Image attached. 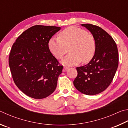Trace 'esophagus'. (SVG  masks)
<instances>
[{
    "label": "esophagus",
    "mask_w": 128,
    "mask_h": 128,
    "mask_svg": "<svg viewBox=\"0 0 128 128\" xmlns=\"http://www.w3.org/2000/svg\"><path fill=\"white\" fill-rule=\"evenodd\" d=\"M68 68H68V67H66V66L64 67V68H63V71H64V72H66V71L68 70Z\"/></svg>",
    "instance_id": "1"
}]
</instances>
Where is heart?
I'll use <instances>...</instances> for the list:
<instances>
[{"label": "heart", "mask_w": 128, "mask_h": 128, "mask_svg": "<svg viewBox=\"0 0 128 128\" xmlns=\"http://www.w3.org/2000/svg\"><path fill=\"white\" fill-rule=\"evenodd\" d=\"M52 54L60 60L68 53L70 54L62 60L65 65H75L82 61H90L94 56L96 40L93 36L80 28L71 26L62 31L59 37L52 38L48 42Z\"/></svg>", "instance_id": "1"}]
</instances>
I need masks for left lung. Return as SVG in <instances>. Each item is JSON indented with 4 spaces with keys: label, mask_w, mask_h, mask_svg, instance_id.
I'll return each instance as SVG.
<instances>
[{
    "label": "left lung",
    "mask_w": 128,
    "mask_h": 128,
    "mask_svg": "<svg viewBox=\"0 0 128 128\" xmlns=\"http://www.w3.org/2000/svg\"><path fill=\"white\" fill-rule=\"evenodd\" d=\"M82 26L94 38L96 49L88 64L76 68L74 85L84 94L96 95L108 88L112 81L118 64V47L112 38L100 27L87 24Z\"/></svg>",
    "instance_id": "obj_1"
}]
</instances>
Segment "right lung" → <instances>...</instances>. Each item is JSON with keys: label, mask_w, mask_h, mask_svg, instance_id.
Returning a JSON list of instances; mask_svg holds the SVG:
<instances>
[{"label": "right lung", "mask_w": 128, "mask_h": 128, "mask_svg": "<svg viewBox=\"0 0 128 128\" xmlns=\"http://www.w3.org/2000/svg\"><path fill=\"white\" fill-rule=\"evenodd\" d=\"M60 29L33 26L13 44L9 56L10 72L15 84L28 97L42 99L55 90L63 66L51 53L48 42Z\"/></svg>", "instance_id": "add662e5"}]
</instances>
